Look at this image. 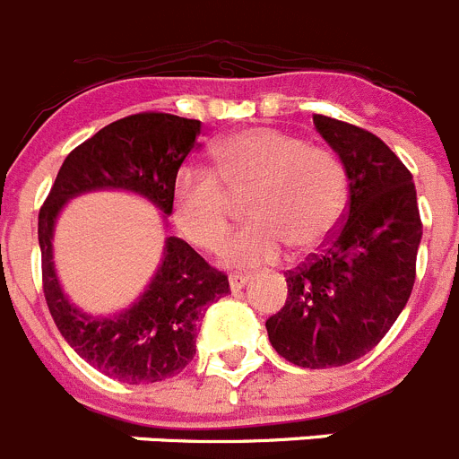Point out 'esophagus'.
<instances>
[{"label": "esophagus", "instance_id": "1", "mask_svg": "<svg viewBox=\"0 0 459 459\" xmlns=\"http://www.w3.org/2000/svg\"><path fill=\"white\" fill-rule=\"evenodd\" d=\"M250 280H253L250 275H230V287H232V291H238L248 285Z\"/></svg>", "mask_w": 459, "mask_h": 459}]
</instances>
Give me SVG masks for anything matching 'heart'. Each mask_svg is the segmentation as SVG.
I'll return each instance as SVG.
<instances>
[{
	"label": "heart",
	"mask_w": 459,
	"mask_h": 459,
	"mask_svg": "<svg viewBox=\"0 0 459 459\" xmlns=\"http://www.w3.org/2000/svg\"><path fill=\"white\" fill-rule=\"evenodd\" d=\"M213 158L221 178L200 165L186 163L172 181V216L188 241L216 248L230 227L227 193H248L250 222L227 238L221 259L234 266H257L296 253L322 248L338 230L347 202V181L338 158L310 147L291 133L255 126L216 142Z\"/></svg>",
	"instance_id": "1"
}]
</instances>
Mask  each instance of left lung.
I'll return each mask as SVG.
<instances>
[{
  "label": "left lung",
  "mask_w": 459,
  "mask_h": 459,
  "mask_svg": "<svg viewBox=\"0 0 459 459\" xmlns=\"http://www.w3.org/2000/svg\"><path fill=\"white\" fill-rule=\"evenodd\" d=\"M342 163L350 204L328 248L287 275V301L266 322L271 347L299 368L347 366L388 333L416 278L423 225L409 169L377 135L315 115Z\"/></svg>",
  "instance_id": "1"
}]
</instances>
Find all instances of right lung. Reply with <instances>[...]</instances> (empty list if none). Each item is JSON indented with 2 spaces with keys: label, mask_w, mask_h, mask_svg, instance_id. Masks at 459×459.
<instances>
[{
  "label": "right lung",
  "mask_w": 459,
  "mask_h": 459,
  "mask_svg": "<svg viewBox=\"0 0 459 459\" xmlns=\"http://www.w3.org/2000/svg\"><path fill=\"white\" fill-rule=\"evenodd\" d=\"M200 133L202 121L163 112L105 126L68 153L39 213L43 291L56 328L80 359L124 384L165 381L188 366L204 310L230 291L227 275L186 241L165 237L160 262L135 301L112 315H91L68 299L56 273V221L80 195L121 190L156 206L168 230L174 174Z\"/></svg>",
  "instance_id": "right-lung-1"
}]
</instances>
